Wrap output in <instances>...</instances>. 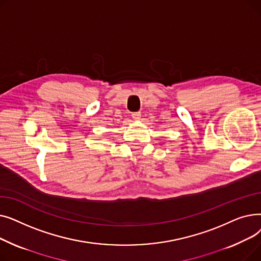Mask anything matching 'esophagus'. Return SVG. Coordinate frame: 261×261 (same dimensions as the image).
Returning <instances> with one entry per match:
<instances>
[{
	"mask_svg": "<svg viewBox=\"0 0 261 261\" xmlns=\"http://www.w3.org/2000/svg\"><path fill=\"white\" fill-rule=\"evenodd\" d=\"M141 117H142L141 112H133V113H132V118H133L134 120H140Z\"/></svg>",
	"mask_w": 261,
	"mask_h": 261,
	"instance_id": "34e87169",
	"label": "esophagus"
}]
</instances>
